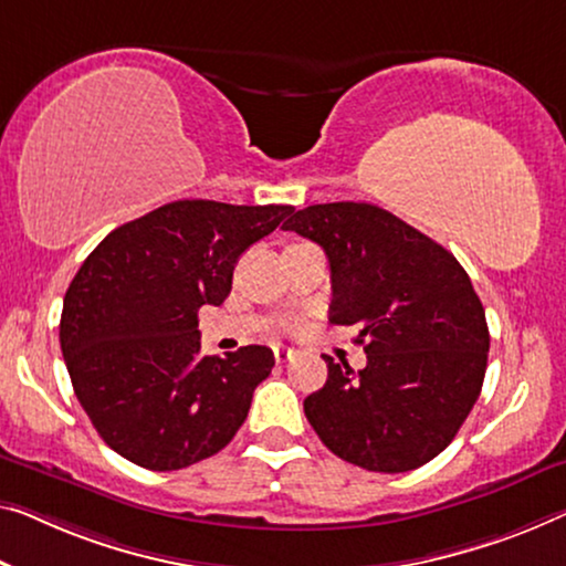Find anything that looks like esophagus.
I'll use <instances>...</instances> for the list:
<instances>
[{
    "mask_svg": "<svg viewBox=\"0 0 566 566\" xmlns=\"http://www.w3.org/2000/svg\"><path fill=\"white\" fill-rule=\"evenodd\" d=\"M292 348H284V345H276L274 348V358H276V364H286V360L292 358Z\"/></svg>",
    "mask_w": 566,
    "mask_h": 566,
    "instance_id": "esophagus-1",
    "label": "esophagus"
}]
</instances>
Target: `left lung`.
Listing matches in <instances>:
<instances>
[{
	"mask_svg": "<svg viewBox=\"0 0 566 566\" xmlns=\"http://www.w3.org/2000/svg\"><path fill=\"white\" fill-rule=\"evenodd\" d=\"M331 261L333 325H356L358 374L325 356L327 381L305 399L307 421L337 458L407 472L454 440L483 389V302L460 261L370 202H323L282 226Z\"/></svg>",
	"mask_w": 566,
	"mask_h": 566,
	"instance_id": "8db88e82",
	"label": "left lung"
}]
</instances>
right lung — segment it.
<instances>
[{"mask_svg":"<svg viewBox=\"0 0 566 566\" xmlns=\"http://www.w3.org/2000/svg\"><path fill=\"white\" fill-rule=\"evenodd\" d=\"M292 206L175 200L114 229L63 300L73 391L108 447L167 472L221 452L249 415L274 353L200 356L198 310L223 305L233 266Z\"/></svg>","mask_w":566,"mask_h":566,"instance_id":"1","label":"right lung"}]
</instances>
